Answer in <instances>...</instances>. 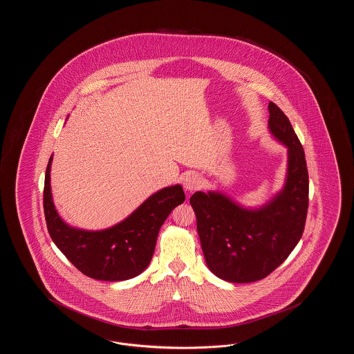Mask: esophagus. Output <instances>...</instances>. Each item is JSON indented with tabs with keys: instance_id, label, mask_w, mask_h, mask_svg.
I'll list each match as a JSON object with an SVG mask.
<instances>
[{
	"instance_id": "1",
	"label": "esophagus",
	"mask_w": 354,
	"mask_h": 354,
	"mask_svg": "<svg viewBox=\"0 0 354 354\" xmlns=\"http://www.w3.org/2000/svg\"><path fill=\"white\" fill-rule=\"evenodd\" d=\"M183 185H185V191H188V192L196 191L202 185V178L196 174H189L185 176Z\"/></svg>"
}]
</instances>
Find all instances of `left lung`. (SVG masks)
<instances>
[{
	"mask_svg": "<svg viewBox=\"0 0 354 354\" xmlns=\"http://www.w3.org/2000/svg\"><path fill=\"white\" fill-rule=\"evenodd\" d=\"M270 134L288 149L286 185L260 208H244L221 192H195L189 203L209 270L230 283H252L284 263L303 236L309 180L303 146L289 119L270 102Z\"/></svg>",
	"mask_w": 354,
	"mask_h": 354,
	"instance_id": "1",
	"label": "left lung"
}]
</instances>
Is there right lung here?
Segmentation results:
<instances>
[{"label": "right lung", "instance_id": "right-lung-1", "mask_svg": "<svg viewBox=\"0 0 354 354\" xmlns=\"http://www.w3.org/2000/svg\"><path fill=\"white\" fill-rule=\"evenodd\" d=\"M49 159L44 211L51 240L68 261L84 274L102 281H123L146 270L151 261L159 230L171 211L185 202L180 185L162 188L142 203L118 224L102 230L86 231L66 224L53 202Z\"/></svg>", "mask_w": 354, "mask_h": 354}]
</instances>
